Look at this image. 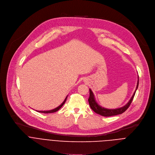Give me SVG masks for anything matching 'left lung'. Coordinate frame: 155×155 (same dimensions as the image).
<instances>
[{"mask_svg": "<svg viewBox=\"0 0 155 155\" xmlns=\"http://www.w3.org/2000/svg\"><path fill=\"white\" fill-rule=\"evenodd\" d=\"M139 77H138V81H137V85L136 87V89L133 94V95L132 96L131 98L129 100V101H128L127 104L124 105L123 107L119 108H116V109H107V108H105L104 107H101V106H100L97 101H95V97L94 95L92 92V91H91V89H89V92H90V96L89 98L88 99L89 103V105L91 108V109L96 113L101 115L103 116H115V115H117V114H120L123 113L124 111H126V110H127V109L129 107L130 105L131 104L132 101L133 100V98L134 97L135 94L136 92V91L138 88L139 86Z\"/></svg>", "mask_w": 155, "mask_h": 155, "instance_id": "8db88e82", "label": "left lung"}]
</instances>
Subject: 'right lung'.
<instances>
[{"label":"right lung","mask_w":155,"mask_h":155,"mask_svg":"<svg viewBox=\"0 0 155 155\" xmlns=\"http://www.w3.org/2000/svg\"><path fill=\"white\" fill-rule=\"evenodd\" d=\"M66 98H67V97H66V98L64 99V100L63 101V102L62 103V104H61L60 106H58V107H57L56 108H55V109H54V110H48V111H38V112H40V113H55V112L57 111L58 110H59L62 107V106L64 105V104L66 100Z\"/></svg>","instance_id":"obj_1"}]
</instances>
